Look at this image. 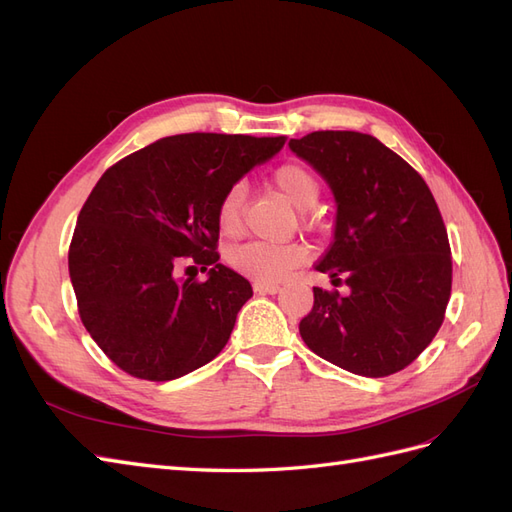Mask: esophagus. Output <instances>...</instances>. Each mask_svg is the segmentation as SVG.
I'll return each instance as SVG.
<instances>
[{"mask_svg":"<svg viewBox=\"0 0 512 512\" xmlns=\"http://www.w3.org/2000/svg\"><path fill=\"white\" fill-rule=\"evenodd\" d=\"M282 288L277 284H262V282H254V292L256 294H277Z\"/></svg>","mask_w":512,"mask_h":512,"instance_id":"obj_1","label":"esophagus"}]
</instances>
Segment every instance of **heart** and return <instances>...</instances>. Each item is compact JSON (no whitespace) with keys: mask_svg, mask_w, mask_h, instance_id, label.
<instances>
[{"mask_svg":"<svg viewBox=\"0 0 512 512\" xmlns=\"http://www.w3.org/2000/svg\"><path fill=\"white\" fill-rule=\"evenodd\" d=\"M273 185L301 211L312 209L320 196V181L312 170L299 162H286L277 168L273 173ZM245 196V185L232 183L220 198L215 218H218V226L226 235H237L241 230ZM228 262L232 269L256 282L273 284L284 280L294 267L303 265L305 250L297 243L247 241L232 247L228 252Z\"/></svg>","mask_w":512,"mask_h":512,"instance_id":"obj_1","label":"heart"}]
</instances>
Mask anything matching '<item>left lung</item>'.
<instances>
[{
	"label": "left lung",
	"instance_id": "obj_1",
	"mask_svg": "<svg viewBox=\"0 0 512 512\" xmlns=\"http://www.w3.org/2000/svg\"><path fill=\"white\" fill-rule=\"evenodd\" d=\"M288 147L329 183L333 243L316 271L337 290L314 288L299 333L307 348L346 371L384 378L408 367L442 327L451 299V245L440 209L416 170L361 132L324 130Z\"/></svg>",
	"mask_w": 512,
	"mask_h": 512
}]
</instances>
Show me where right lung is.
Wrapping results in <instances>:
<instances>
[{
  "mask_svg": "<svg viewBox=\"0 0 512 512\" xmlns=\"http://www.w3.org/2000/svg\"><path fill=\"white\" fill-rule=\"evenodd\" d=\"M286 136L177 134L113 164L91 190L68 252L91 339L126 374L153 382L207 365L252 297L215 252L222 194L273 158ZM192 259L205 283L178 277Z\"/></svg>",
  "mask_w": 512,
  "mask_h": 512,
  "instance_id": "add662e5",
  "label": "right lung"
}]
</instances>
